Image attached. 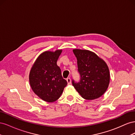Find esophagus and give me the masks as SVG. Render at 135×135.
Listing matches in <instances>:
<instances>
[{
    "label": "esophagus",
    "mask_w": 135,
    "mask_h": 135,
    "mask_svg": "<svg viewBox=\"0 0 135 135\" xmlns=\"http://www.w3.org/2000/svg\"><path fill=\"white\" fill-rule=\"evenodd\" d=\"M66 81H67L68 84H71V79L70 78H68L66 79Z\"/></svg>",
    "instance_id": "esophagus-1"
}]
</instances>
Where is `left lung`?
Segmentation results:
<instances>
[{"label":"left lung","mask_w":135,"mask_h":135,"mask_svg":"<svg viewBox=\"0 0 135 135\" xmlns=\"http://www.w3.org/2000/svg\"><path fill=\"white\" fill-rule=\"evenodd\" d=\"M77 59L80 80L72 84L81 96L85 100L100 97L107 90L110 82V72L105 61L95 53L84 50H73Z\"/></svg>","instance_id":"left-lung-1"}]
</instances>
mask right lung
I'll use <instances>...</instances> for the list:
<instances>
[{
  "label": "right lung",
  "mask_w": 135,
  "mask_h": 135,
  "mask_svg": "<svg viewBox=\"0 0 135 135\" xmlns=\"http://www.w3.org/2000/svg\"><path fill=\"white\" fill-rule=\"evenodd\" d=\"M62 50L45 51L32 65L29 74L32 90L40 99L48 103L58 100L68 84L63 79L57 61Z\"/></svg>",
  "instance_id": "obj_1"
}]
</instances>
